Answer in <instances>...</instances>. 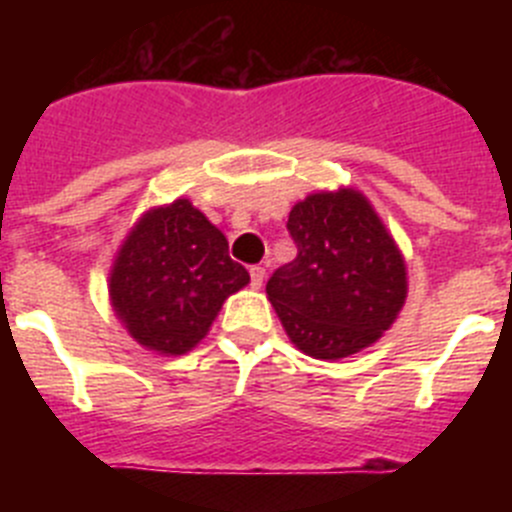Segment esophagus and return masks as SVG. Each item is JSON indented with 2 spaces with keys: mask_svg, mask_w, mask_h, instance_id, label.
Here are the masks:
<instances>
[{
  "mask_svg": "<svg viewBox=\"0 0 512 512\" xmlns=\"http://www.w3.org/2000/svg\"><path fill=\"white\" fill-rule=\"evenodd\" d=\"M264 279H266V269H264V266H251V287L253 289H261Z\"/></svg>",
  "mask_w": 512,
  "mask_h": 512,
  "instance_id": "1",
  "label": "esophagus"
}]
</instances>
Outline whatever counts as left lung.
Instances as JSON below:
<instances>
[{"label": "left lung", "instance_id": "8db88e82", "mask_svg": "<svg viewBox=\"0 0 512 512\" xmlns=\"http://www.w3.org/2000/svg\"><path fill=\"white\" fill-rule=\"evenodd\" d=\"M297 259L266 282L289 341L338 361L390 330L408 297L405 259L372 202L356 189L315 192L289 212Z\"/></svg>", "mask_w": 512, "mask_h": 512}]
</instances>
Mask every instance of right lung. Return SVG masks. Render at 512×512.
I'll list each match as a JSON object with an SVG mask.
<instances>
[{"mask_svg": "<svg viewBox=\"0 0 512 512\" xmlns=\"http://www.w3.org/2000/svg\"><path fill=\"white\" fill-rule=\"evenodd\" d=\"M251 282L228 241L189 200L153 207L122 241L110 269V300L130 336L182 356L207 336L233 292Z\"/></svg>", "mask_w": 512, "mask_h": 512, "instance_id": "obj_1", "label": "right lung"}]
</instances>
